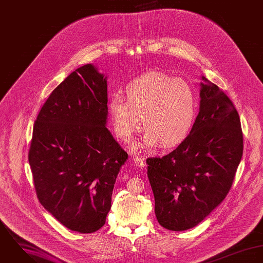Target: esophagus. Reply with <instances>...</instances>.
Instances as JSON below:
<instances>
[{
	"label": "esophagus",
	"instance_id": "obj_1",
	"mask_svg": "<svg viewBox=\"0 0 263 263\" xmlns=\"http://www.w3.org/2000/svg\"><path fill=\"white\" fill-rule=\"evenodd\" d=\"M133 161H134V163H135V165H136L137 167H139V168L145 167L146 163L144 158L139 157V156H136V157L133 158Z\"/></svg>",
	"mask_w": 263,
	"mask_h": 263
}]
</instances>
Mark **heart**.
<instances>
[{
    "instance_id": "1",
    "label": "heart",
    "mask_w": 263,
    "mask_h": 263,
    "mask_svg": "<svg viewBox=\"0 0 263 263\" xmlns=\"http://www.w3.org/2000/svg\"><path fill=\"white\" fill-rule=\"evenodd\" d=\"M108 111L116 134L126 142L140 129L142 119L146 133L134 149L158 144L171 148L190 134L198 113V97L189 82L152 71L126 86L125 100L112 97Z\"/></svg>"
}]
</instances>
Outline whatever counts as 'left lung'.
<instances>
[{"label":"left lung","mask_w":263,"mask_h":263,"mask_svg":"<svg viewBox=\"0 0 263 263\" xmlns=\"http://www.w3.org/2000/svg\"><path fill=\"white\" fill-rule=\"evenodd\" d=\"M201 79L200 110L190 134L170 154L146 160L157 221L172 231L196 227L222 203L243 154L233 103Z\"/></svg>","instance_id":"left-lung-1"}]
</instances>
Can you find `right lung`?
Masks as SVG:
<instances>
[{"label":"right lung","mask_w":263,"mask_h":263,"mask_svg":"<svg viewBox=\"0 0 263 263\" xmlns=\"http://www.w3.org/2000/svg\"><path fill=\"white\" fill-rule=\"evenodd\" d=\"M107 77L91 63L55 88L34 123L29 164L40 204L71 231L101 229L128 154L108 130Z\"/></svg>","instance_id":"add662e5"}]
</instances>
